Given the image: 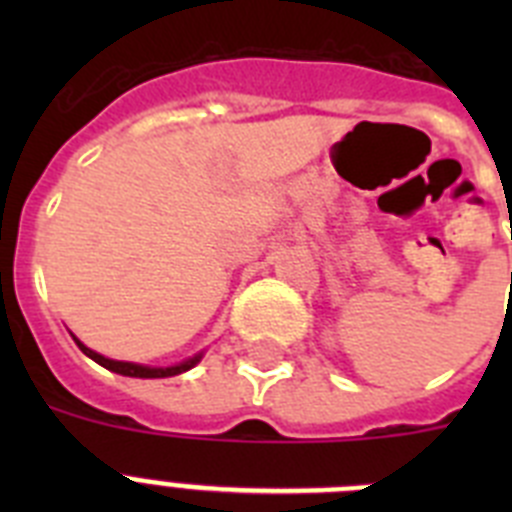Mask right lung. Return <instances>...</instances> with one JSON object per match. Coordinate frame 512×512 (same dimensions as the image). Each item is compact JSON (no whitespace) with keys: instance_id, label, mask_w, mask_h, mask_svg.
<instances>
[{"instance_id":"right-lung-1","label":"right lung","mask_w":512,"mask_h":512,"mask_svg":"<svg viewBox=\"0 0 512 512\" xmlns=\"http://www.w3.org/2000/svg\"><path fill=\"white\" fill-rule=\"evenodd\" d=\"M76 346L84 351V354L89 356L92 361H97L99 366H104V369H110V372L115 374H122V377H138V379H164V377H176V374L182 372H189L194 364H200L202 354H194L192 359L182 361V364H174V366H143V364H133V361H115V359H107V356L97 354V351H92V348H87L84 343L79 341V338H74Z\"/></svg>"}]
</instances>
